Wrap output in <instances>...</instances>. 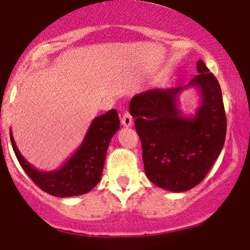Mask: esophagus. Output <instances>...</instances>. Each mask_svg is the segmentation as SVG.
Here are the masks:
<instances>
[{
  "label": "esophagus",
  "mask_w": 250,
  "mask_h": 250,
  "mask_svg": "<svg viewBox=\"0 0 250 250\" xmlns=\"http://www.w3.org/2000/svg\"><path fill=\"white\" fill-rule=\"evenodd\" d=\"M121 122H122L123 127H132L133 125V117L130 116V113L128 111H125L122 115V118H121Z\"/></svg>",
  "instance_id": "34e87169"
}]
</instances>
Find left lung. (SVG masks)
Returning a JSON list of instances; mask_svg holds the SVG:
<instances>
[{
    "mask_svg": "<svg viewBox=\"0 0 250 250\" xmlns=\"http://www.w3.org/2000/svg\"><path fill=\"white\" fill-rule=\"evenodd\" d=\"M198 75L185 87L144 90L129 103L143 146L145 174L156 186L173 192L191 190L203 180L223 150L226 116L218 80L202 60ZM201 95L195 115L178 109V95L186 87Z\"/></svg>",
    "mask_w": 250,
    "mask_h": 250,
    "instance_id": "left-lung-1",
    "label": "left lung"
}]
</instances>
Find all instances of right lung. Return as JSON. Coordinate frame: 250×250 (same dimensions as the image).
Returning <instances> with one entry per match:
<instances>
[{
    "label": "right lung",
    "mask_w": 250,
    "mask_h": 250,
    "mask_svg": "<svg viewBox=\"0 0 250 250\" xmlns=\"http://www.w3.org/2000/svg\"><path fill=\"white\" fill-rule=\"evenodd\" d=\"M120 129L117 111L110 110L95 117L80 147L64 165L52 172H43L30 165L18 150L13 134L11 141L25 173L41 190L55 197H72L89 192L100 181L106 151L113 134Z\"/></svg>",
    "instance_id": "obj_1"
}]
</instances>
